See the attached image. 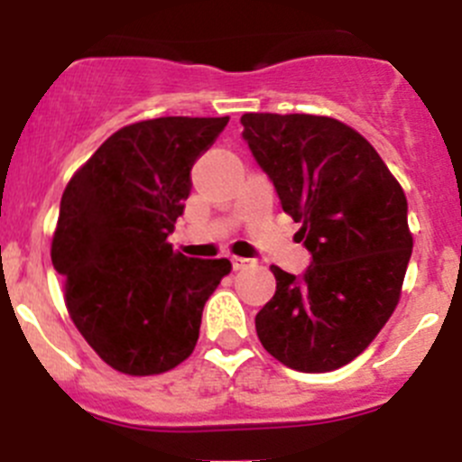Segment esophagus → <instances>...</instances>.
Masks as SVG:
<instances>
[{
  "instance_id": "34e87169",
  "label": "esophagus",
  "mask_w": 462,
  "mask_h": 462,
  "mask_svg": "<svg viewBox=\"0 0 462 462\" xmlns=\"http://www.w3.org/2000/svg\"><path fill=\"white\" fill-rule=\"evenodd\" d=\"M230 261H232V268L235 270H244L253 263V259H248V257H230Z\"/></svg>"
}]
</instances>
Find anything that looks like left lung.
I'll list each match as a JSON object with an SVG mask.
<instances>
[{
	"mask_svg": "<svg viewBox=\"0 0 462 462\" xmlns=\"http://www.w3.org/2000/svg\"><path fill=\"white\" fill-rule=\"evenodd\" d=\"M244 141L301 223V274L270 265L277 291L254 318L282 365L324 374L356 360L400 300L413 239L407 199L380 153L326 116L244 114Z\"/></svg>",
	"mask_w": 462,
	"mask_h": 462,
	"instance_id": "obj_1",
	"label": "left lung"
}]
</instances>
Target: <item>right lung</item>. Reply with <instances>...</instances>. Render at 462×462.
<instances>
[{
  "label": "right lung",
  "instance_id": "right-lung-1",
  "mask_svg": "<svg viewBox=\"0 0 462 462\" xmlns=\"http://www.w3.org/2000/svg\"><path fill=\"white\" fill-rule=\"evenodd\" d=\"M230 118H153L118 129L69 180L51 245L64 300L88 346L116 371L156 375L189 357L227 259L174 253L167 236L194 162Z\"/></svg>",
  "mask_w": 462,
  "mask_h": 462
}]
</instances>
